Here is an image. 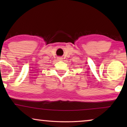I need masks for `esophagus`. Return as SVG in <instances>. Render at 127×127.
Wrapping results in <instances>:
<instances>
[{"label": "esophagus", "instance_id": "obj_1", "mask_svg": "<svg viewBox=\"0 0 127 127\" xmlns=\"http://www.w3.org/2000/svg\"><path fill=\"white\" fill-rule=\"evenodd\" d=\"M57 60L59 61H61V60H63V58L62 57H59L57 58Z\"/></svg>", "mask_w": 127, "mask_h": 127}]
</instances>
